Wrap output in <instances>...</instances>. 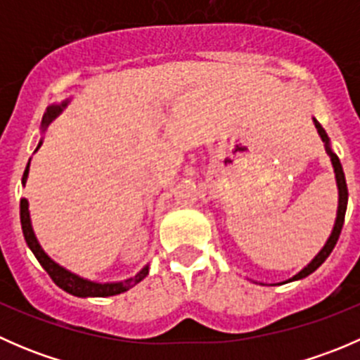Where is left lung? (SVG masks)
Returning a JSON list of instances; mask_svg holds the SVG:
<instances>
[{"label": "left lung", "instance_id": "left-lung-1", "mask_svg": "<svg viewBox=\"0 0 360 360\" xmlns=\"http://www.w3.org/2000/svg\"><path fill=\"white\" fill-rule=\"evenodd\" d=\"M314 123H315V129H317L319 136H321L322 143H324L326 146V151H328L329 158H331V163H333V169H335V176H336V184H338V195H340V200H338V214H336V221H335V228H333L331 235H329L328 242H326L324 248L321 249V252L317 254V256L314 257V259L310 261V263L307 264V266L303 268V270L300 271V274L294 275L292 278H289V281L285 282H292V281H300V278H304L308 277L310 274H314L315 270H317L319 266H321L322 263H324L326 259H328L329 254L333 252V249H335L338 238H340V233H341V228H343V223H345V212H347V203H348V190H347V181H345V172H343V167H341L340 163V158L336 157V153H333L331 150V144H329V137L328 134H326V130L322 129L321 123L317 122V120L314 118ZM285 282H281V284H285Z\"/></svg>", "mask_w": 360, "mask_h": 360}]
</instances>
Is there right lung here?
<instances>
[{"label":"right lung","mask_w":360,"mask_h":360,"mask_svg":"<svg viewBox=\"0 0 360 360\" xmlns=\"http://www.w3.org/2000/svg\"><path fill=\"white\" fill-rule=\"evenodd\" d=\"M66 104H68V101H64V103L59 104V106H57V104H52V106L46 108V112H45V116H43V122H41L43 130H45L46 125H49V123L52 122V120L56 118L60 111H63V108H66ZM39 146H41V141H39V144H38V148ZM38 148H36V150H38ZM27 174H29V163H27V167H25L24 181L27 179ZM20 224H22V233H24L25 242H27L29 249L32 250V254L36 256V259L39 261V264L45 268V271L50 275V278H52V281L56 282L60 289H64L66 292L72 294V296L106 297V296H115V294H122V292L129 291L132 285L139 284V282L148 275V270H150V266L146 264V266H144L143 270L136 275V277H130L123 282H111V284L110 282H108V284H99V282L86 281V278L78 277V275L71 274V271L66 270V268H63L60 264H57L56 261H53L52 257H50L49 254L41 249V245H39L34 231H32L31 217H29V203L25 198L20 200Z\"/></svg>","instance_id":"1"}]
</instances>
